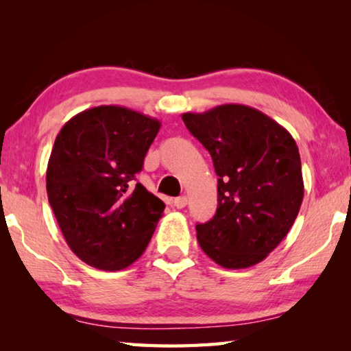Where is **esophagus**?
<instances>
[{
  "mask_svg": "<svg viewBox=\"0 0 351 351\" xmlns=\"http://www.w3.org/2000/svg\"><path fill=\"white\" fill-rule=\"evenodd\" d=\"M173 206L176 209H184L187 206V197H180L173 201Z\"/></svg>",
  "mask_w": 351,
  "mask_h": 351,
  "instance_id": "obj_1",
  "label": "esophagus"
}]
</instances>
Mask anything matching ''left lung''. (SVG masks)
Segmentation results:
<instances>
[{"label": "left lung", "mask_w": 351, "mask_h": 351, "mask_svg": "<svg viewBox=\"0 0 351 351\" xmlns=\"http://www.w3.org/2000/svg\"><path fill=\"white\" fill-rule=\"evenodd\" d=\"M182 121L218 175L217 213L197 224L201 249L228 269L260 263L287 237L304 199L295 141L274 119L240 104L184 112Z\"/></svg>", "instance_id": "left-lung-1"}]
</instances>
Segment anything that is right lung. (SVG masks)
<instances>
[{
  "label": "right lung",
  "instance_id": "add662e5",
  "mask_svg": "<svg viewBox=\"0 0 351 351\" xmlns=\"http://www.w3.org/2000/svg\"><path fill=\"white\" fill-rule=\"evenodd\" d=\"M159 128L154 117L100 105L71 117L57 134L47 199L71 251L93 268L121 271L150 243L165 204L136 173Z\"/></svg>",
  "mask_w": 351,
  "mask_h": 351
}]
</instances>
